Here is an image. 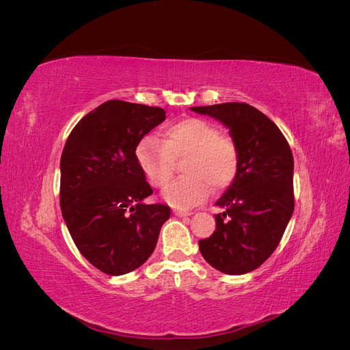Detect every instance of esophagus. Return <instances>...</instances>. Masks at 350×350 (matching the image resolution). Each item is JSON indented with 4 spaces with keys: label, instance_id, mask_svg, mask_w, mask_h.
<instances>
[{
    "label": "esophagus",
    "instance_id": "34e87169",
    "mask_svg": "<svg viewBox=\"0 0 350 350\" xmlns=\"http://www.w3.org/2000/svg\"><path fill=\"white\" fill-rule=\"evenodd\" d=\"M175 216L187 217V216H191V213H189V211H185V210H175Z\"/></svg>",
    "mask_w": 350,
    "mask_h": 350
}]
</instances>
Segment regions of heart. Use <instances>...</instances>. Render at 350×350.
<instances>
[{
	"mask_svg": "<svg viewBox=\"0 0 350 350\" xmlns=\"http://www.w3.org/2000/svg\"><path fill=\"white\" fill-rule=\"evenodd\" d=\"M137 163L147 181L163 188L171 181L175 162L181 163L184 176L163 191V200L175 208H189L208 197L211 187L225 189L234 181L239 152L234 140L220 135L215 124L200 118H187L167 126L162 140L146 137L135 149Z\"/></svg>",
	"mask_w": 350,
	"mask_h": 350,
	"instance_id": "1",
	"label": "heart"
}]
</instances>
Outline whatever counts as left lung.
Wrapping results in <instances>:
<instances>
[{"label":"left lung","instance_id":"8db88e82","mask_svg":"<svg viewBox=\"0 0 350 350\" xmlns=\"http://www.w3.org/2000/svg\"><path fill=\"white\" fill-rule=\"evenodd\" d=\"M220 121L239 152L234 181L216 201V230L198 241L201 256L216 270L238 276L256 270L278 248L293 213V156L284 135L248 103L193 107Z\"/></svg>","mask_w":350,"mask_h":350}]
</instances>
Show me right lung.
<instances>
[{"mask_svg": "<svg viewBox=\"0 0 350 350\" xmlns=\"http://www.w3.org/2000/svg\"><path fill=\"white\" fill-rule=\"evenodd\" d=\"M165 118L162 108L108 100L83 116L62 150V217L83 257L109 276L144 264L171 216L165 204L144 203L153 191L135 157Z\"/></svg>", "mask_w": 350, "mask_h": 350, "instance_id": "1", "label": "right lung"}]
</instances>
